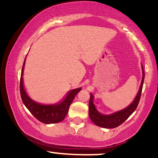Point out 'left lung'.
I'll return each instance as SVG.
<instances>
[{"instance_id": "left-lung-1", "label": "left lung", "mask_w": 158, "mask_h": 158, "mask_svg": "<svg viewBox=\"0 0 158 158\" xmlns=\"http://www.w3.org/2000/svg\"><path fill=\"white\" fill-rule=\"evenodd\" d=\"M144 78H145V73H144V70H143V79H142L141 85H140L139 90V92L135 100L126 109L115 112V113L112 114V115H105L99 113L98 111H97L96 108H95L94 104V97L91 94V98H90L89 100V112H88L91 120L96 125L104 128H115L118 127V126L121 125L122 123H124L131 116V114L136 110V107H137L140 100V97H141L142 90H143Z\"/></svg>"}]
</instances>
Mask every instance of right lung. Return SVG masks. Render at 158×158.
Wrapping results in <instances>:
<instances>
[{
	"mask_svg": "<svg viewBox=\"0 0 158 158\" xmlns=\"http://www.w3.org/2000/svg\"><path fill=\"white\" fill-rule=\"evenodd\" d=\"M25 62V60L24 61L23 66H22V73H21L22 76L23 74ZM81 89L82 88H79L70 91L67 94V98L58 104L41 105L34 102L27 96V94L25 93V89H24L22 77L21 76L20 78V94L22 102L27 107V110L30 111L31 113L38 121L44 123V124H54V123H58L63 121L68 112L69 107H70L71 103L73 102L77 93L81 91Z\"/></svg>",
	"mask_w": 158,
	"mask_h": 158,
	"instance_id": "1",
	"label": "right lung"
}]
</instances>
